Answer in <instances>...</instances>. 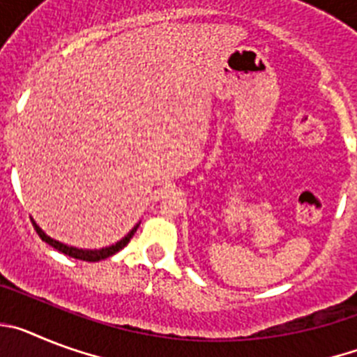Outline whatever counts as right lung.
Instances as JSON below:
<instances>
[{"label":"right lung","mask_w":357,"mask_h":357,"mask_svg":"<svg viewBox=\"0 0 357 357\" xmlns=\"http://www.w3.org/2000/svg\"><path fill=\"white\" fill-rule=\"evenodd\" d=\"M33 223V227H36L37 234H39V238L43 239V241H46L48 245H52L55 250L62 252V254L69 255V257H75V259H82V261H89V263H96V261H102V259H107V257H110V255H114L116 252H119L121 248H125L128 245V241L132 239V236H134V232L137 230V227H139V223L134 227V229L128 232L125 238L121 239V241H118L116 245H110V247H105V248H100V250H84V248H77V247H69V245H64V243L56 241V239H52L50 236H46L43 232V229H40L39 225H37L36 222Z\"/></svg>","instance_id":"1"}]
</instances>
